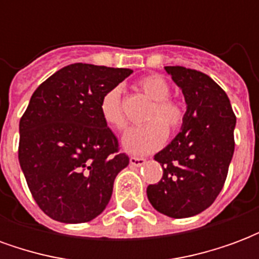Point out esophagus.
Returning <instances> with one entry per match:
<instances>
[{
    "instance_id": "34e87169",
    "label": "esophagus",
    "mask_w": 259,
    "mask_h": 259,
    "mask_svg": "<svg viewBox=\"0 0 259 259\" xmlns=\"http://www.w3.org/2000/svg\"><path fill=\"white\" fill-rule=\"evenodd\" d=\"M129 162L132 166H141L146 163V159L144 158H139V157H130Z\"/></svg>"
}]
</instances>
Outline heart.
Segmentation results:
<instances>
[{
	"label": "heart",
	"instance_id": "b5f03b06",
	"mask_svg": "<svg viewBox=\"0 0 259 259\" xmlns=\"http://www.w3.org/2000/svg\"><path fill=\"white\" fill-rule=\"evenodd\" d=\"M140 89L148 98H151V109L148 112V123L140 127H133L123 136L124 150L132 154L144 155L159 150L168 137L169 130H178L183 122V108L179 102L169 98V84L161 74H147L137 81ZM100 113L108 127L123 130L126 119L122 112L120 89L112 87L102 96L100 101Z\"/></svg>",
	"mask_w": 259,
	"mask_h": 259
}]
</instances>
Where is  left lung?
Returning <instances> with one entry per match:
<instances>
[{
    "label": "left lung",
    "mask_w": 259,
    "mask_h": 259,
    "mask_svg": "<svg viewBox=\"0 0 259 259\" xmlns=\"http://www.w3.org/2000/svg\"><path fill=\"white\" fill-rule=\"evenodd\" d=\"M185 96L179 135L155 154L163 175L147 187L151 205L170 218L200 213L215 201L234 152L236 116L226 93L208 74L185 66H165Z\"/></svg>",
    "instance_id": "left-lung-1"
}]
</instances>
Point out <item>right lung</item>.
<instances>
[{"mask_svg":"<svg viewBox=\"0 0 259 259\" xmlns=\"http://www.w3.org/2000/svg\"><path fill=\"white\" fill-rule=\"evenodd\" d=\"M132 69L72 64L38 85L19 122V163L41 211L64 223L89 222L111 200L129 165L102 120L100 101Z\"/></svg>","mask_w":259,"mask_h":259,"instance_id":"1","label":"right lung"}]
</instances>
